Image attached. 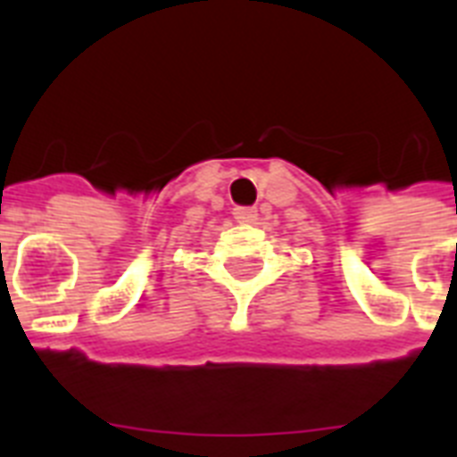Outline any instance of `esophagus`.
Wrapping results in <instances>:
<instances>
[{
  "label": "esophagus",
  "instance_id": "esophagus-1",
  "mask_svg": "<svg viewBox=\"0 0 457 457\" xmlns=\"http://www.w3.org/2000/svg\"><path fill=\"white\" fill-rule=\"evenodd\" d=\"M256 211L253 208H235L237 222H253L256 220Z\"/></svg>",
  "mask_w": 457,
  "mask_h": 457
}]
</instances>
